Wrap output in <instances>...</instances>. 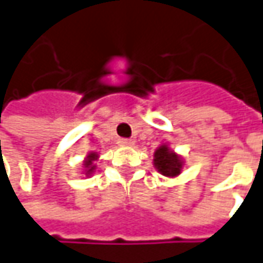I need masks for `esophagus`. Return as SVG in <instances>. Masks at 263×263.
I'll list each match as a JSON object with an SVG mask.
<instances>
[{
	"label": "esophagus",
	"instance_id": "34e87169",
	"mask_svg": "<svg viewBox=\"0 0 263 263\" xmlns=\"http://www.w3.org/2000/svg\"><path fill=\"white\" fill-rule=\"evenodd\" d=\"M118 144L122 145V146H131V145H134V141L128 139V138H119Z\"/></svg>",
	"mask_w": 263,
	"mask_h": 263
}]
</instances>
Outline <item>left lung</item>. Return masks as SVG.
<instances>
[{
	"label": "left lung",
	"instance_id": "left-lung-1",
	"mask_svg": "<svg viewBox=\"0 0 263 263\" xmlns=\"http://www.w3.org/2000/svg\"><path fill=\"white\" fill-rule=\"evenodd\" d=\"M154 165L162 175L165 176H176L179 175L182 168V161L176 155L175 152L168 149L166 145L159 146L155 151L154 155Z\"/></svg>",
	"mask_w": 263,
	"mask_h": 263
}]
</instances>
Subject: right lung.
I'll return each mask as SVG.
<instances>
[{"mask_svg":"<svg viewBox=\"0 0 263 263\" xmlns=\"http://www.w3.org/2000/svg\"><path fill=\"white\" fill-rule=\"evenodd\" d=\"M97 159V154H89L87 158V161H85V168H88V174L89 172H92L93 170V165H92V161H95Z\"/></svg>","mask_w":263,"mask_h":263,"instance_id":"right-lung-1","label":"right lung"}]
</instances>
